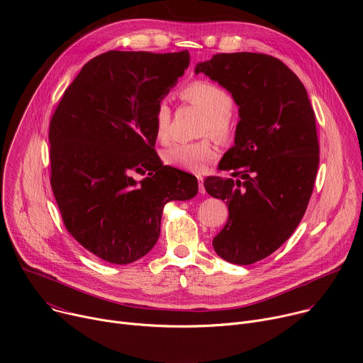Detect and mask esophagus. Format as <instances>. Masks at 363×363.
Returning <instances> with one entry per match:
<instances>
[{
	"label": "esophagus",
	"mask_w": 363,
	"mask_h": 363,
	"mask_svg": "<svg viewBox=\"0 0 363 363\" xmlns=\"http://www.w3.org/2000/svg\"><path fill=\"white\" fill-rule=\"evenodd\" d=\"M198 189L201 194H205V186H203V177L202 175H198Z\"/></svg>",
	"instance_id": "1"
}]
</instances>
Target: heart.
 I'll return each instance as SVG.
<instances>
[{
  "instance_id": "obj_1",
  "label": "heart",
  "mask_w": 363,
  "mask_h": 363,
  "mask_svg": "<svg viewBox=\"0 0 363 363\" xmlns=\"http://www.w3.org/2000/svg\"><path fill=\"white\" fill-rule=\"evenodd\" d=\"M184 101L201 109L206 119L202 123L201 135H213L217 139H227L231 133L230 116L234 108L233 96L221 86L208 80H195L179 91ZM172 111L168 101L161 100L153 113L155 138L161 143H168ZM216 146L210 139L198 142L175 143L162 152L164 164L189 172H203L216 157Z\"/></svg>"
}]
</instances>
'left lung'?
<instances>
[{"mask_svg": "<svg viewBox=\"0 0 363 363\" xmlns=\"http://www.w3.org/2000/svg\"><path fill=\"white\" fill-rule=\"evenodd\" d=\"M195 73L218 82L240 108L235 143L218 164L231 178L210 177L203 186L228 205L216 252L252 264L274 252L306 213L319 167L315 111L298 77L269 55L218 53Z\"/></svg>", "mask_w": 363, "mask_h": 363, "instance_id": "left-lung-1", "label": "left lung"}]
</instances>
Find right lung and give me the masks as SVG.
Here are the masks:
<instances>
[{
    "mask_svg": "<svg viewBox=\"0 0 363 363\" xmlns=\"http://www.w3.org/2000/svg\"><path fill=\"white\" fill-rule=\"evenodd\" d=\"M188 66L186 50L108 51L83 66L50 119V184L65 227L101 260H139L160 238L165 203L198 192L194 175L155 152V108Z\"/></svg>",
    "mask_w": 363,
    "mask_h": 363,
    "instance_id": "add662e5",
    "label": "right lung"
}]
</instances>
